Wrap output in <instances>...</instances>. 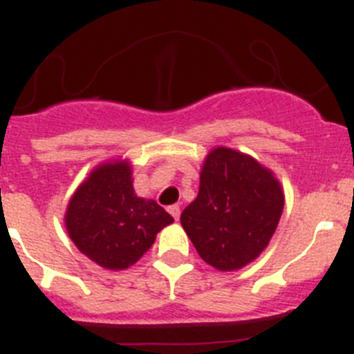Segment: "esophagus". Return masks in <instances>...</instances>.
Here are the masks:
<instances>
[{
    "instance_id": "34e87169",
    "label": "esophagus",
    "mask_w": 354,
    "mask_h": 354,
    "mask_svg": "<svg viewBox=\"0 0 354 354\" xmlns=\"http://www.w3.org/2000/svg\"><path fill=\"white\" fill-rule=\"evenodd\" d=\"M168 211H170V214L174 216L175 220H179V218H180V207H179V205H170V207H168Z\"/></svg>"
}]
</instances>
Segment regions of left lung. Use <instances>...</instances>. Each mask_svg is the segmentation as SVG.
Returning a JSON list of instances; mask_svg holds the SVG:
<instances>
[{
    "instance_id": "1",
    "label": "left lung",
    "mask_w": 354,
    "mask_h": 354,
    "mask_svg": "<svg viewBox=\"0 0 354 354\" xmlns=\"http://www.w3.org/2000/svg\"><path fill=\"white\" fill-rule=\"evenodd\" d=\"M283 211V192L273 171L252 156L227 147L207 154L198 196L180 225L198 255L218 271H236L270 245Z\"/></svg>"
}]
</instances>
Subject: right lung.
I'll list each match as a JSON object with an SVG mask.
<instances>
[{
    "instance_id": "add662e5",
    "label": "right lung",
    "mask_w": 354,
    "mask_h": 354,
    "mask_svg": "<svg viewBox=\"0 0 354 354\" xmlns=\"http://www.w3.org/2000/svg\"><path fill=\"white\" fill-rule=\"evenodd\" d=\"M127 161L102 162L72 195L65 227L81 253L106 270H126L174 221L154 200L134 193Z\"/></svg>"
}]
</instances>
